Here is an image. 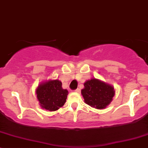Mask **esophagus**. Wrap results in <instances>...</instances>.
Listing matches in <instances>:
<instances>
[{
	"instance_id": "obj_1",
	"label": "esophagus",
	"mask_w": 148,
	"mask_h": 148,
	"mask_svg": "<svg viewBox=\"0 0 148 148\" xmlns=\"http://www.w3.org/2000/svg\"><path fill=\"white\" fill-rule=\"evenodd\" d=\"M75 92H77V93H80V90L79 89V88H77V89H76V90H75Z\"/></svg>"
}]
</instances>
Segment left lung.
Masks as SVG:
<instances>
[{"label": "left lung", "mask_w": 148, "mask_h": 148, "mask_svg": "<svg viewBox=\"0 0 148 148\" xmlns=\"http://www.w3.org/2000/svg\"><path fill=\"white\" fill-rule=\"evenodd\" d=\"M82 95L86 104L95 109H104L112 100L115 90L112 85L96 78L87 80Z\"/></svg>", "instance_id": "left-lung-1"}]
</instances>
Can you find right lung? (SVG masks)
I'll list each match as a JSON object with an SVG mask.
<instances>
[{"mask_svg":"<svg viewBox=\"0 0 148 148\" xmlns=\"http://www.w3.org/2000/svg\"><path fill=\"white\" fill-rule=\"evenodd\" d=\"M36 94L42 109L56 111L65 104L68 92L63 89L60 80H50L38 85Z\"/></svg>","mask_w":148,"mask_h":148,"instance_id":"add662e5","label":"right lung"}]
</instances>
